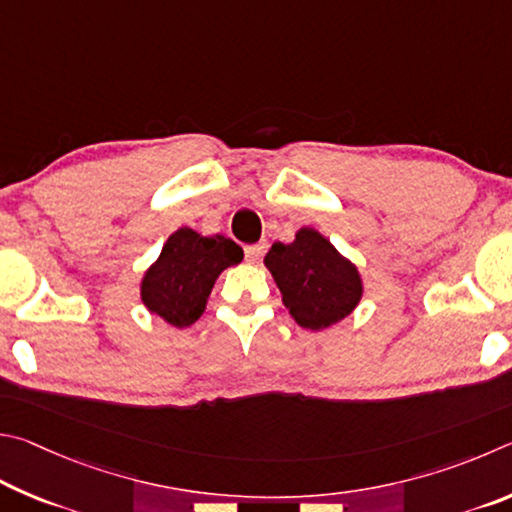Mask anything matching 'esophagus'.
Segmentation results:
<instances>
[{"mask_svg":"<svg viewBox=\"0 0 512 512\" xmlns=\"http://www.w3.org/2000/svg\"><path fill=\"white\" fill-rule=\"evenodd\" d=\"M263 251H265V242H256V245H249V247H245V258H247V263H258V261H261Z\"/></svg>","mask_w":512,"mask_h":512,"instance_id":"1","label":"esophagus"}]
</instances>
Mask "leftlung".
I'll use <instances>...</instances> for the list:
<instances>
[{
  "mask_svg": "<svg viewBox=\"0 0 512 512\" xmlns=\"http://www.w3.org/2000/svg\"><path fill=\"white\" fill-rule=\"evenodd\" d=\"M263 263L301 328L326 330L362 301L364 281L357 265L312 227H301L288 245L274 242Z\"/></svg>",
  "mask_w": 512,
  "mask_h": 512,
  "instance_id": "8db88e82",
  "label": "left lung"
}]
</instances>
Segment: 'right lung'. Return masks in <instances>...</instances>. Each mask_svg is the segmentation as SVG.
<instances>
[{"instance_id":"right-lung-1","label":"right lung","mask_w":512,"mask_h":512,"mask_svg":"<svg viewBox=\"0 0 512 512\" xmlns=\"http://www.w3.org/2000/svg\"><path fill=\"white\" fill-rule=\"evenodd\" d=\"M240 261L242 249L233 240L179 227L164 242L157 261L143 272L141 303L168 326H191L206 310L218 276Z\"/></svg>"}]
</instances>
